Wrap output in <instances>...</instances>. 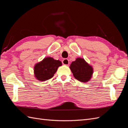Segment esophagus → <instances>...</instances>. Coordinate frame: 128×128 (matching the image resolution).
Masks as SVG:
<instances>
[{"label":"esophagus","instance_id":"1","mask_svg":"<svg viewBox=\"0 0 128 128\" xmlns=\"http://www.w3.org/2000/svg\"><path fill=\"white\" fill-rule=\"evenodd\" d=\"M62 64L64 65H68L69 64V60L68 59H64L62 60Z\"/></svg>","mask_w":128,"mask_h":128}]
</instances>
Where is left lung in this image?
<instances>
[{
	"instance_id": "8db88e82",
	"label": "left lung",
	"mask_w": 128,
	"mask_h": 128,
	"mask_svg": "<svg viewBox=\"0 0 128 128\" xmlns=\"http://www.w3.org/2000/svg\"><path fill=\"white\" fill-rule=\"evenodd\" d=\"M70 68L75 78L80 82H87L91 78L93 69L83 59L77 58L72 62Z\"/></svg>"
}]
</instances>
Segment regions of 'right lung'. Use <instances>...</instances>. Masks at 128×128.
<instances>
[{
    "label": "right lung",
    "instance_id": "1",
    "mask_svg": "<svg viewBox=\"0 0 128 128\" xmlns=\"http://www.w3.org/2000/svg\"><path fill=\"white\" fill-rule=\"evenodd\" d=\"M61 65V62L59 60H56L50 57L45 58L34 66V75L37 79L40 81L48 80L52 78L58 67Z\"/></svg>",
    "mask_w": 128,
    "mask_h": 128
}]
</instances>
